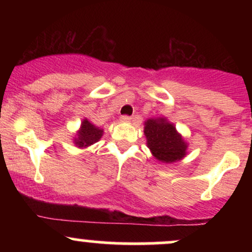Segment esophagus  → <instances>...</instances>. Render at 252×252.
Returning <instances> with one entry per match:
<instances>
[{"label": "esophagus", "instance_id": "1", "mask_svg": "<svg viewBox=\"0 0 252 252\" xmlns=\"http://www.w3.org/2000/svg\"><path fill=\"white\" fill-rule=\"evenodd\" d=\"M120 121L122 123H128V122H130V121H131V117H130V116H122L120 118Z\"/></svg>", "mask_w": 252, "mask_h": 252}]
</instances>
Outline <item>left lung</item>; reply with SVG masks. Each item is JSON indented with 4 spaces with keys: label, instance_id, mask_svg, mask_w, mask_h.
Masks as SVG:
<instances>
[{
    "label": "left lung",
    "instance_id": "1",
    "mask_svg": "<svg viewBox=\"0 0 252 252\" xmlns=\"http://www.w3.org/2000/svg\"><path fill=\"white\" fill-rule=\"evenodd\" d=\"M144 135L152 155L163 163L180 161L187 155L189 143L166 117L149 118L144 122Z\"/></svg>",
    "mask_w": 252,
    "mask_h": 252
}]
</instances>
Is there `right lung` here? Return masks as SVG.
I'll return each instance as SVG.
<instances>
[{
  "instance_id": "1",
  "label": "right lung",
  "mask_w": 252,
  "mask_h": 252,
  "mask_svg": "<svg viewBox=\"0 0 252 252\" xmlns=\"http://www.w3.org/2000/svg\"><path fill=\"white\" fill-rule=\"evenodd\" d=\"M103 132L104 131L102 128L92 124L88 118H84L82 124H80L79 130H78L73 137L74 146L80 149L88 148V147L98 142L102 138Z\"/></svg>"
}]
</instances>
